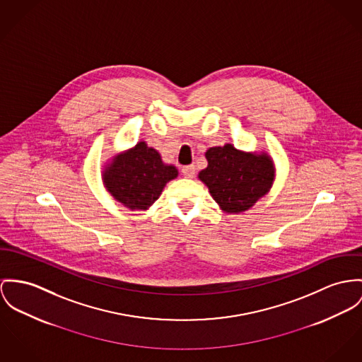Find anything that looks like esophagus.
<instances>
[{
    "label": "esophagus",
    "mask_w": 362,
    "mask_h": 362,
    "mask_svg": "<svg viewBox=\"0 0 362 362\" xmlns=\"http://www.w3.org/2000/svg\"><path fill=\"white\" fill-rule=\"evenodd\" d=\"M182 173H183V176H185V177H189V179H192V177H194V175H195L194 165H186V167L182 168Z\"/></svg>",
    "instance_id": "esophagus-1"
}]
</instances>
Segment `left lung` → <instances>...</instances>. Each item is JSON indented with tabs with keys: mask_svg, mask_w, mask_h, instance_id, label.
Returning <instances> with one entry per match:
<instances>
[{
	"mask_svg": "<svg viewBox=\"0 0 362 362\" xmlns=\"http://www.w3.org/2000/svg\"><path fill=\"white\" fill-rule=\"evenodd\" d=\"M205 157L208 167L198 177L226 214L248 211L273 186L276 169L267 153H247L224 144L211 147Z\"/></svg>",
	"mask_w": 362,
	"mask_h": 362,
	"instance_id": "obj_1",
	"label": "left lung"
}]
</instances>
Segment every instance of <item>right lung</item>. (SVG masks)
<instances>
[{
	"mask_svg": "<svg viewBox=\"0 0 362 362\" xmlns=\"http://www.w3.org/2000/svg\"><path fill=\"white\" fill-rule=\"evenodd\" d=\"M177 173L176 167L163 163L156 148L139 141L115 156L105 167L102 179L114 199L131 211H146Z\"/></svg>",
	"mask_w": 362,
	"mask_h": 362,
	"instance_id": "obj_1",
	"label": "right lung"
}]
</instances>
